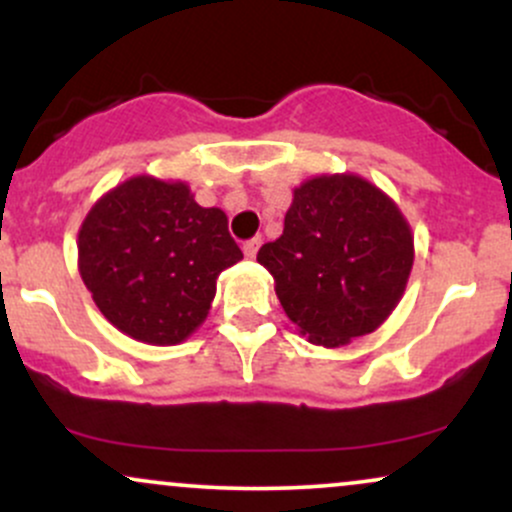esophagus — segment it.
<instances>
[{"label":"esophagus","instance_id":"34e87169","mask_svg":"<svg viewBox=\"0 0 512 512\" xmlns=\"http://www.w3.org/2000/svg\"><path fill=\"white\" fill-rule=\"evenodd\" d=\"M260 245H262V238L260 236H255V238H250V240H245L243 243V252H245V257H255L257 255V250H260Z\"/></svg>","mask_w":512,"mask_h":512}]
</instances>
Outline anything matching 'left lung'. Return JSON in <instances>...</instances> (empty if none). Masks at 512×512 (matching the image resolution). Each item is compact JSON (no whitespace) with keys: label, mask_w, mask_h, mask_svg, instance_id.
<instances>
[{"label":"left lung","mask_w":512,"mask_h":512,"mask_svg":"<svg viewBox=\"0 0 512 512\" xmlns=\"http://www.w3.org/2000/svg\"><path fill=\"white\" fill-rule=\"evenodd\" d=\"M257 262L274 276L286 315L313 344L339 346L373 332L402 298L414 238L402 211L356 175L303 182L284 233Z\"/></svg>","instance_id":"obj_1"}]
</instances>
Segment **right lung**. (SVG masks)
<instances>
[{"label":"right lung","instance_id":"1","mask_svg":"<svg viewBox=\"0 0 512 512\" xmlns=\"http://www.w3.org/2000/svg\"><path fill=\"white\" fill-rule=\"evenodd\" d=\"M243 252L221 209L182 182L139 175L88 211L79 272L101 313L146 344H178L207 317L216 279Z\"/></svg>","mask_w":512,"mask_h":512}]
</instances>
